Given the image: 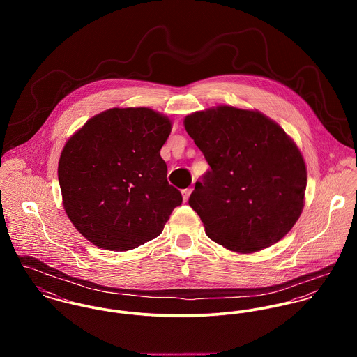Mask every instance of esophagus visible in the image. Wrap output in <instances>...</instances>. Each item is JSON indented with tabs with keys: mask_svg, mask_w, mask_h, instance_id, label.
<instances>
[{
	"mask_svg": "<svg viewBox=\"0 0 357 357\" xmlns=\"http://www.w3.org/2000/svg\"><path fill=\"white\" fill-rule=\"evenodd\" d=\"M191 192H192V190H191V188H185V190H183V191H181V194H183V201H184V202H187V201L190 199Z\"/></svg>",
	"mask_w": 357,
	"mask_h": 357,
	"instance_id": "34e87169",
	"label": "esophagus"
}]
</instances>
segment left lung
<instances>
[{"label": "left lung", "instance_id": "obj_1", "mask_svg": "<svg viewBox=\"0 0 357 357\" xmlns=\"http://www.w3.org/2000/svg\"><path fill=\"white\" fill-rule=\"evenodd\" d=\"M210 170L188 204L207 236L235 253L279 242L305 204L306 166L297 144L255 109L217 105L184 118Z\"/></svg>", "mask_w": 357, "mask_h": 357}]
</instances>
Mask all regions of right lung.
Returning <instances> with one entry per match:
<instances>
[{
	"instance_id": "add662e5",
	"label": "right lung",
	"mask_w": 357,
	"mask_h": 357,
	"mask_svg": "<svg viewBox=\"0 0 357 357\" xmlns=\"http://www.w3.org/2000/svg\"><path fill=\"white\" fill-rule=\"evenodd\" d=\"M172 121L147 107L109 108L66 143L57 167L64 210L91 243L126 252L159 236L183 202L160 149Z\"/></svg>"
}]
</instances>
